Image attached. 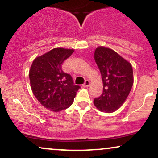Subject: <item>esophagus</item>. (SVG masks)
<instances>
[{
  "label": "esophagus",
  "instance_id": "esophagus-1",
  "mask_svg": "<svg viewBox=\"0 0 158 158\" xmlns=\"http://www.w3.org/2000/svg\"><path fill=\"white\" fill-rule=\"evenodd\" d=\"M89 85H90V81L87 79V80H85L84 85H83V86H84V87H88Z\"/></svg>",
  "mask_w": 158,
  "mask_h": 158
}]
</instances>
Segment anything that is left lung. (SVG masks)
I'll use <instances>...</instances> for the list:
<instances>
[{
	"label": "left lung",
	"instance_id": "1",
	"mask_svg": "<svg viewBox=\"0 0 158 158\" xmlns=\"http://www.w3.org/2000/svg\"><path fill=\"white\" fill-rule=\"evenodd\" d=\"M94 59L102 76L103 92L94 104L100 111L112 113L123 106L131 91L133 69L131 63L106 47L97 48Z\"/></svg>",
	"mask_w": 158,
	"mask_h": 158
}]
</instances>
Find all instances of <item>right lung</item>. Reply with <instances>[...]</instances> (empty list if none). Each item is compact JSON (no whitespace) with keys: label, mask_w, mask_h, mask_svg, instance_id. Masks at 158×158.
Listing matches in <instances>:
<instances>
[{"label":"right lung","mask_w":158,"mask_h":158,"mask_svg":"<svg viewBox=\"0 0 158 158\" xmlns=\"http://www.w3.org/2000/svg\"><path fill=\"white\" fill-rule=\"evenodd\" d=\"M73 52V49L56 48L32 61L29 72L32 91L47 109L58 112L68 108L80 88L61 70L62 63Z\"/></svg>","instance_id":"1"}]
</instances>
